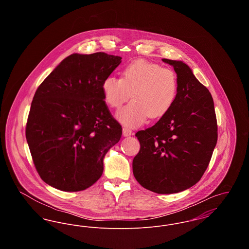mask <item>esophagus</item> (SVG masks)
Wrapping results in <instances>:
<instances>
[{
    "label": "esophagus",
    "instance_id": "esophagus-1",
    "mask_svg": "<svg viewBox=\"0 0 249 249\" xmlns=\"http://www.w3.org/2000/svg\"><path fill=\"white\" fill-rule=\"evenodd\" d=\"M131 134H132V130H130V128H127V127L123 128V135L124 136H130Z\"/></svg>",
    "mask_w": 249,
    "mask_h": 249
}]
</instances>
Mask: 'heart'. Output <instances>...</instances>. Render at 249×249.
<instances>
[{
	"instance_id": "heart-1",
	"label": "heart",
	"mask_w": 249,
	"mask_h": 249,
	"mask_svg": "<svg viewBox=\"0 0 249 249\" xmlns=\"http://www.w3.org/2000/svg\"><path fill=\"white\" fill-rule=\"evenodd\" d=\"M103 91L107 104L120 110L119 120L130 127L141 125L147 117L157 119L164 116L174 106L178 94V79L176 71L168 67L136 59L122 70V78L114 75L107 77Z\"/></svg>"
}]
</instances>
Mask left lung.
<instances>
[{
  "label": "left lung",
  "instance_id": "8db88e82",
  "mask_svg": "<svg viewBox=\"0 0 249 249\" xmlns=\"http://www.w3.org/2000/svg\"><path fill=\"white\" fill-rule=\"evenodd\" d=\"M162 61L178 74V97L154 126L136 132L140 150L132 172L142 188L171 194L200 181L216 144L217 123L212 95L190 67L178 60Z\"/></svg>",
  "mask_w": 249,
  "mask_h": 249
}]
</instances>
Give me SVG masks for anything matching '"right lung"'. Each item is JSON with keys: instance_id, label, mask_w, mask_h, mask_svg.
<instances>
[{"instance_id": "right-lung-1", "label": "right lung", "mask_w": 249, "mask_h": 249, "mask_svg": "<svg viewBox=\"0 0 249 249\" xmlns=\"http://www.w3.org/2000/svg\"><path fill=\"white\" fill-rule=\"evenodd\" d=\"M120 62L104 52L71 54L38 87L26 139L36 171L49 186L80 191L102 177L104 158L122 134L103 83Z\"/></svg>"}]
</instances>
